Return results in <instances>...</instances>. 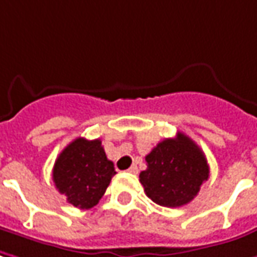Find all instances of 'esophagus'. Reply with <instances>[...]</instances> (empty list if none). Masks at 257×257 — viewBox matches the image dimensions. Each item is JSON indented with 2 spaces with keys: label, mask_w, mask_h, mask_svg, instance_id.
<instances>
[{
  "label": "esophagus",
  "mask_w": 257,
  "mask_h": 257,
  "mask_svg": "<svg viewBox=\"0 0 257 257\" xmlns=\"http://www.w3.org/2000/svg\"><path fill=\"white\" fill-rule=\"evenodd\" d=\"M128 172H129V173H134V174H136V173H138V167H136L135 165L131 166V167H129V169H128Z\"/></svg>",
  "instance_id": "1"
}]
</instances>
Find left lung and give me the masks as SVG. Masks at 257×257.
<instances>
[{"mask_svg":"<svg viewBox=\"0 0 257 257\" xmlns=\"http://www.w3.org/2000/svg\"><path fill=\"white\" fill-rule=\"evenodd\" d=\"M145 160L148 169L141 172L139 181L146 195L162 207L186 205L208 180L209 167L204 153L181 132L158 143Z\"/></svg>","mask_w":257,"mask_h":257,"instance_id":"8db88e82","label":"left lung"}]
</instances>
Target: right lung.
<instances>
[{"mask_svg": "<svg viewBox=\"0 0 257 257\" xmlns=\"http://www.w3.org/2000/svg\"><path fill=\"white\" fill-rule=\"evenodd\" d=\"M114 174V163L106 159L99 139H74L63 149L53 167L56 188L80 209L98 204Z\"/></svg>", "mask_w": 257, "mask_h": 257, "instance_id": "obj_1", "label": "right lung"}]
</instances>
